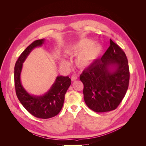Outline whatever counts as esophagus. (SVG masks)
Returning a JSON list of instances; mask_svg holds the SVG:
<instances>
[{
    "label": "esophagus",
    "instance_id": "34e87169",
    "mask_svg": "<svg viewBox=\"0 0 146 146\" xmlns=\"http://www.w3.org/2000/svg\"><path fill=\"white\" fill-rule=\"evenodd\" d=\"M77 79V77H76V76H72V77H71V80L72 81V82H74V81H76V80Z\"/></svg>",
    "mask_w": 146,
    "mask_h": 146
}]
</instances>
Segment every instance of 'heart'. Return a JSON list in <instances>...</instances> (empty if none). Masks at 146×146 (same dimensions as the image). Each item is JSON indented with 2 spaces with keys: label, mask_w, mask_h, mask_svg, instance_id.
<instances>
[{
  "label": "heart",
  "mask_w": 146,
  "mask_h": 146,
  "mask_svg": "<svg viewBox=\"0 0 146 146\" xmlns=\"http://www.w3.org/2000/svg\"><path fill=\"white\" fill-rule=\"evenodd\" d=\"M92 44V41L85 39L72 45L68 49L71 55H77L76 64L80 68H86L93 63L99 58L102 52V47L99 45ZM61 64L68 66L69 63L65 60H61Z\"/></svg>",
  "instance_id": "heart-1"
}]
</instances>
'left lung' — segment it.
Masks as SVG:
<instances>
[{"label":"left lung","mask_w":146,"mask_h":146,"mask_svg":"<svg viewBox=\"0 0 146 146\" xmlns=\"http://www.w3.org/2000/svg\"><path fill=\"white\" fill-rule=\"evenodd\" d=\"M88 108L97 113L115 110L129 87L130 72L126 55L111 39L101 59L83 70L80 76Z\"/></svg>","instance_id":"1"}]
</instances>
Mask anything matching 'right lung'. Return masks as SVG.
Instances as JSON below:
<instances>
[{
  "label": "right lung",
  "instance_id": "obj_1",
  "mask_svg": "<svg viewBox=\"0 0 146 146\" xmlns=\"http://www.w3.org/2000/svg\"><path fill=\"white\" fill-rule=\"evenodd\" d=\"M45 39L35 41L25 48L17 59L15 66V85L17 98L23 107L33 116L48 119L58 114L63 107L64 96L71 83L68 76H57L47 92L41 96L30 94L25 90L21 81L23 63L35 48L41 46Z\"/></svg>",
  "mask_w": 146,
  "mask_h": 146
}]
</instances>
